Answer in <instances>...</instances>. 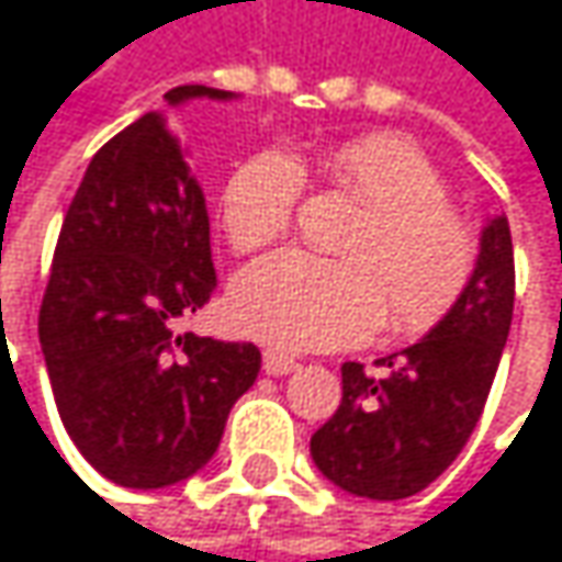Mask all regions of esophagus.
Instances as JSON below:
<instances>
[{"label":"esophagus","mask_w":562,"mask_h":562,"mask_svg":"<svg viewBox=\"0 0 562 562\" xmlns=\"http://www.w3.org/2000/svg\"><path fill=\"white\" fill-rule=\"evenodd\" d=\"M263 370H267L270 376H285V373L295 370V360L280 353V350H263Z\"/></svg>","instance_id":"1"}]
</instances>
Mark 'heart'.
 I'll use <instances>...</instances> for the list:
<instances>
[{
	"label": "heart",
	"instance_id": "heart-1",
	"mask_svg": "<svg viewBox=\"0 0 562 562\" xmlns=\"http://www.w3.org/2000/svg\"><path fill=\"white\" fill-rule=\"evenodd\" d=\"M331 189L360 202L340 260L280 254L247 267L231 289V318L282 350L363 340L385 318L398 337L437 328L476 277L473 225L422 147L398 134H357L315 154ZM302 167L263 150L234 167L222 189V228L237 254L285 237L302 199Z\"/></svg>",
	"mask_w": 562,
	"mask_h": 562
}]
</instances>
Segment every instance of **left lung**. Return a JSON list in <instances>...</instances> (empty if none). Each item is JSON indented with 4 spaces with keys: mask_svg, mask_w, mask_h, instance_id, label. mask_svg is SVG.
I'll return each instance as SVG.
<instances>
[{
    "mask_svg": "<svg viewBox=\"0 0 562 562\" xmlns=\"http://www.w3.org/2000/svg\"><path fill=\"white\" fill-rule=\"evenodd\" d=\"M515 312V250L508 218L483 228L476 277L457 308L418 344L376 360L344 363V395L312 434L315 467L350 495L395 502L431 485L467 447L495 380Z\"/></svg>",
    "mask_w": 562,
    "mask_h": 562,
    "instance_id": "obj_1",
    "label": "left lung"
}]
</instances>
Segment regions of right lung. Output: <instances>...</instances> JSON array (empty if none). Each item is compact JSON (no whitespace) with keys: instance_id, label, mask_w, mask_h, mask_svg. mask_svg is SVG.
<instances>
[{"instance_id":"1","label":"right lung","mask_w":562,"mask_h":562,"mask_svg":"<svg viewBox=\"0 0 562 562\" xmlns=\"http://www.w3.org/2000/svg\"><path fill=\"white\" fill-rule=\"evenodd\" d=\"M231 99L177 86L167 102ZM218 285L202 186L157 112L95 150L67 209L37 337L57 412L112 483L164 488L199 473L260 350L179 331Z\"/></svg>"}]
</instances>
